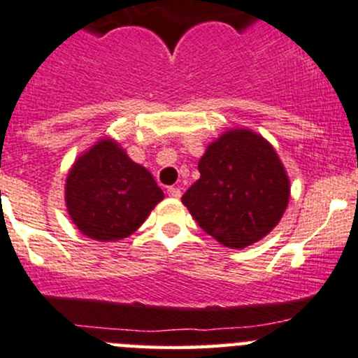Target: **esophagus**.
<instances>
[{"instance_id": "obj_1", "label": "esophagus", "mask_w": 358, "mask_h": 358, "mask_svg": "<svg viewBox=\"0 0 358 358\" xmlns=\"http://www.w3.org/2000/svg\"><path fill=\"white\" fill-rule=\"evenodd\" d=\"M168 195H169V197H173V199H180V197H182V190H180L178 187H169Z\"/></svg>"}]
</instances>
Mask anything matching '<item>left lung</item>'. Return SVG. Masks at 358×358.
I'll return each mask as SVG.
<instances>
[{"label": "left lung", "mask_w": 358, "mask_h": 358, "mask_svg": "<svg viewBox=\"0 0 358 358\" xmlns=\"http://www.w3.org/2000/svg\"><path fill=\"white\" fill-rule=\"evenodd\" d=\"M201 178L182 202L199 227L229 248L259 242L280 223L289 180L276 150L262 135L228 130L199 161Z\"/></svg>", "instance_id": "left-lung-1"}]
</instances>
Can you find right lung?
Returning a JSON list of instances; mask_svg holds the SVG:
<instances>
[{
  "mask_svg": "<svg viewBox=\"0 0 358 358\" xmlns=\"http://www.w3.org/2000/svg\"><path fill=\"white\" fill-rule=\"evenodd\" d=\"M164 199L152 175L118 142L101 138L73 163L65 185L73 224L97 242L130 236Z\"/></svg>",
  "mask_w": 358,
  "mask_h": 358,
  "instance_id": "obj_1",
  "label": "right lung"
}]
</instances>
